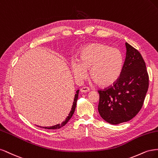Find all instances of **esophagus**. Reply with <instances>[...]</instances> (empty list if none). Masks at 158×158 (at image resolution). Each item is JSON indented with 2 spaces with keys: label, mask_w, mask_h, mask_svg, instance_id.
<instances>
[{
  "label": "esophagus",
  "mask_w": 158,
  "mask_h": 158,
  "mask_svg": "<svg viewBox=\"0 0 158 158\" xmlns=\"http://www.w3.org/2000/svg\"><path fill=\"white\" fill-rule=\"evenodd\" d=\"M89 91V88L87 86H84L81 89V93H87Z\"/></svg>",
  "instance_id": "1"
}]
</instances>
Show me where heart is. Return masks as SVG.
Instances as JSON below:
<instances>
[{
	"mask_svg": "<svg viewBox=\"0 0 158 158\" xmlns=\"http://www.w3.org/2000/svg\"><path fill=\"white\" fill-rule=\"evenodd\" d=\"M123 57L120 50L100 43H93L81 48L79 61L71 62L72 72L78 79L86 77L90 69V77L100 86L114 84L121 73Z\"/></svg>",
	"mask_w": 158,
	"mask_h": 158,
	"instance_id": "1",
	"label": "heart"
}]
</instances>
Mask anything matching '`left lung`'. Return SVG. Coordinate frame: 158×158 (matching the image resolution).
I'll return each instance as SVG.
<instances>
[{
    "instance_id": "left-lung-1",
    "label": "left lung",
    "mask_w": 158,
    "mask_h": 158,
    "mask_svg": "<svg viewBox=\"0 0 158 158\" xmlns=\"http://www.w3.org/2000/svg\"><path fill=\"white\" fill-rule=\"evenodd\" d=\"M126 58L119 79L112 86L99 90L98 110L104 120L117 125L127 122L138 114L146 97L149 77L140 53L125 43Z\"/></svg>"
}]
</instances>
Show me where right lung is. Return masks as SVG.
I'll return each mask as SVG.
<instances>
[{
    "label": "right lung",
    "instance_id": "obj_1",
    "mask_svg": "<svg viewBox=\"0 0 158 158\" xmlns=\"http://www.w3.org/2000/svg\"><path fill=\"white\" fill-rule=\"evenodd\" d=\"M79 90H77V91H76V94H75V97H74V100H73V105H72V109H71V111L70 112L68 115V116L67 117V118H65V120L64 121H63L62 123L61 124H57L56 125H54V126H52V127H43V129H60L61 127H62L63 126H64L66 123H68V121L72 118V117L73 115V114H74V111H75V108H76V104H77V99H78V96H79ZM40 127V126H39Z\"/></svg>",
    "mask_w": 158,
    "mask_h": 158
}]
</instances>
